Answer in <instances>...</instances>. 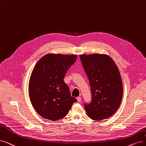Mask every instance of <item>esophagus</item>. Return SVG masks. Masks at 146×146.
I'll use <instances>...</instances> for the list:
<instances>
[{"label":"esophagus","instance_id":"34e87169","mask_svg":"<svg viewBox=\"0 0 146 146\" xmlns=\"http://www.w3.org/2000/svg\"><path fill=\"white\" fill-rule=\"evenodd\" d=\"M77 100H78V102H80V101H81V97H77Z\"/></svg>","mask_w":146,"mask_h":146}]
</instances>
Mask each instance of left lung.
<instances>
[{"label":"left lung","mask_w":146,"mask_h":146,"mask_svg":"<svg viewBox=\"0 0 146 146\" xmlns=\"http://www.w3.org/2000/svg\"><path fill=\"white\" fill-rule=\"evenodd\" d=\"M80 58L92 95L91 103L84 105L87 115L94 120L109 118L118 109L122 98L123 85L119 69L106 54L80 55Z\"/></svg>","instance_id":"8db88e82"}]
</instances>
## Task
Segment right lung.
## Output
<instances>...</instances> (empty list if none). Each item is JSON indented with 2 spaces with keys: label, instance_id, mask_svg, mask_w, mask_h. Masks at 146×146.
<instances>
[{
  "label": "right lung",
  "instance_id": "add662e5",
  "mask_svg": "<svg viewBox=\"0 0 146 146\" xmlns=\"http://www.w3.org/2000/svg\"><path fill=\"white\" fill-rule=\"evenodd\" d=\"M77 57V55L46 54L33 70L29 80V97L36 111L43 118L54 121L64 117L77 101L71 96L64 81L67 71Z\"/></svg>",
  "mask_w": 146,
  "mask_h": 146
}]
</instances>
